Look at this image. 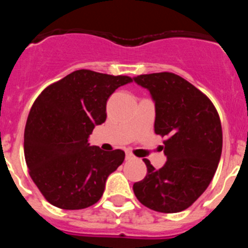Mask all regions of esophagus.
I'll list each match as a JSON object with an SVG mask.
<instances>
[{"instance_id": "1", "label": "esophagus", "mask_w": 248, "mask_h": 248, "mask_svg": "<svg viewBox=\"0 0 248 248\" xmlns=\"http://www.w3.org/2000/svg\"><path fill=\"white\" fill-rule=\"evenodd\" d=\"M125 157H126V160H133V159H134V155L130 154V153H126Z\"/></svg>"}]
</instances>
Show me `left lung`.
I'll list each match as a JSON object with an SVG mask.
<instances>
[{
  "instance_id": "1",
  "label": "left lung",
  "mask_w": 248,
  "mask_h": 248,
  "mask_svg": "<svg viewBox=\"0 0 248 248\" xmlns=\"http://www.w3.org/2000/svg\"><path fill=\"white\" fill-rule=\"evenodd\" d=\"M134 82L155 103V133L164 141L166 163L156 170L144 159L148 172L133 185L149 209L174 214L187 209L211 183L222 151V128L211 100L186 79L169 72L141 74Z\"/></svg>"
}]
</instances>
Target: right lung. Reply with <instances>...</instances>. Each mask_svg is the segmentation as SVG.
Here are the masks:
<instances>
[{
	"label": "right lung",
	"mask_w": 248,
	"mask_h": 248,
	"mask_svg": "<svg viewBox=\"0 0 248 248\" xmlns=\"http://www.w3.org/2000/svg\"><path fill=\"white\" fill-rule=\"evenodd\" d=\"M130 77L89 69L72 72L34 100L25 128V159L46 200L63 210L99 201L109 175L122 165L123 150L103 151L88 138L107 119V100Z\"/></svg>",
	"instance_id": "add662e5"
}]
</instances>
